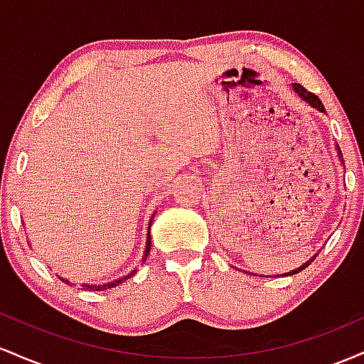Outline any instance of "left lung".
I'll use <instances>...</instances> for the list:
<instances>
[{
  "label": "left lung",
  "instance_id": "8db88e82",
  "mask_svg": "<svg viewBox=\"0 0 364 364\" xmlns=\"http://www.w3.org/2000/svg\"><path fill=\"white\" fill-rule=\"evenodd\" d=\"M292 90H294L296 94H298L299 97H301L304 102H308V104H310L311 107H315V109H318L320 112H325V107H323V104H321L320 99L316 97L315 94H311L310 90H306V89H304L303 85H299V83H292ZM337 154H339V159H341V157H342V154H341V149H339V147H337ZM341 162H342V164H344V161H342V159H341ZM313 260H315V257H313L311 260H308L306 263H303V265H301V267H298V269H296V270H291V272H287V274H284V275H292V274H298V272H301V270L306 269V267L310 265V263H311Z\"/></svg>",
  "mask_w": 364,
  "mask_h": 364
}]
</instances>
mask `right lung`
Segmentation results:
<instances>
[{
	"label": "right lung",
	"instance_id": "1",
	"mask_svg": "<svg viewBox=\"0 0 364 364\" xmlns=\"http://www.w3.org/2000/svg\"><path fill=\"white\" fill-rule=\"evenodd\" d=\"M150 224H152V220H150ZM150 224H149V235H147V245H145V252H144V257H141V262H145L147 260V257H149V253H150V246H152V243H150ZM135 272L136 270H132V272H129L128 275H124V277H121V279H116V281H112V282H107V284H82V287L83 289H87V291H106V289H111V287H116V286H119L121 282L123 281H127V279H129L132 277V275H135ZM63 282L65 284H70V281L68 279H63V277H60Z\"/></svg>",
	"mask_w": 364,
	"mask_h": 364
}]
</instances>
